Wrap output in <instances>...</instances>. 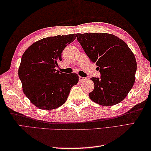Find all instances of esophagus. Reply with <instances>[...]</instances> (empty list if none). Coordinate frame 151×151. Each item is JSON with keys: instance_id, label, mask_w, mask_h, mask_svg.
Wrapping results in <instances>:
<instances>
[{"instance_id": "esophagus-1", "label": "esophagus", "mask_w": 151, "mask_h": 151, "mask_svg": "<svg viewBox=\"0 0 151 151\" xmlns=\"http://www.w3.org/2000/svg\"><path fill=\"white\" fill-rule=\"evenodd\" d=\"M86 79H87V78H86V77H82V76H79V81H81V82L86 81Z\"/></svg>"}]
</instances>
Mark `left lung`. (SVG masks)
I'll return each instance as SVG.
<instances>
[{"label":"left lung","mask_w":151,"mask_h":151,"mask_svg":"<svg viewBox=\"0 0 151 151\" xmlns=\"http://www.w3.org/2000/svg\"><path fill=\"white\" fill-rule=\"evenodd\" d=\"M77 40L101 75L91 78L95 87L89 98L102 106L119 103L135 82L137 63L132 50L124 41L107 33L78 34Z\"/></svg>","instance_id":"obj_1"}]
</instances>
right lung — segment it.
Here are the masks:
<instances>
[{
    "label": "right lung",
    "mask_w": 151,
    "mask_h": 151,
    "mask_svg": "<svg viewBox=\"0 0 151 151\" xmlns=\"http://www.w3.org/2000/svg\"><path fill=\"white\" fill-rule=\"evenodd\" d=\"M76 37V34H72L43 38L31 45L22 55L18 70L22 91L38 108L50 110L60 107L78 83V75L56 70L62 51Z\"/></svg>",
    "instance_id": "1"
}]
</instances>
